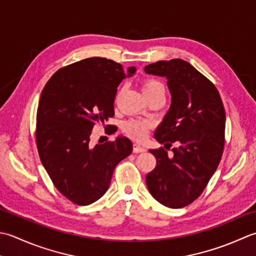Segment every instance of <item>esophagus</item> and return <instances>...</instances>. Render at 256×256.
Listing matches in <instances>:
<instances>
[{
	"mask_svg": "<svg viewBox=\"0 0 256 256\" xmlns=\"http://www.w3.org/2000/svg\"><path fill=\"white\" fill-rule=\"evenodd\" d=\"M146 148L142 147V146H140L139 144H134V152L138 154V152H144Z\"/></svg>",
	"mask_w": 256,
	"mask_h": 256,
	"instance_id": "34e87169",
	"label": "esophagus"
}]
</instances>
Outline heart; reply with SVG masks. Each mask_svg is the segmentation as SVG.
I'll use <instances>...</instances> for the list:
<instances>
[{"mask_svg": "<svg viewBox=\"0 0 256 256\" xmlns=\"http://www.w3.org/2000/svg\"><path fill=\"white\" fill-rule=\"evenodd\" d=\"M142 92L146 98L150 99L158 95H164L166 87L161 82L149 78L142 82ZM150 128L151 124L148 120H142V119H130L124 124V132L136 140L144 139Z\"/></svg>", "mask_w": 256, "mask_h": 256, "instance_id": "heart-1", "label": "heart"}]
</instances>
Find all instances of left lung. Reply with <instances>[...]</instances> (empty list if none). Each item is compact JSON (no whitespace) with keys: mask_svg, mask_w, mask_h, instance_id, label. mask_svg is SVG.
I'll return each instance as SVG.
<instances>
[{"mask_svg":"<svg viewBox=\"0 0 256 256\" xmlns=\"http://www.w3.org/2000/svg\"><path fill=\"white\" fill-rule=\"evenodd\" d=\"M144 72L168 80L171 106L154 138L166 148L177 144L171 155L164 148L149 150L157 164L146 182L161 204L180 208L200 196L220 164L226 112L214 84L184 60H160Z\"/></svg>","mask_w":256,"mask_h":256,"instance_id":"1","label":"left lung"}]
</instances>
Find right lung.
Returning <instances> with one entry per match:
<instances>
[{
	"mask_svg": "<svg viewBox=\"0 0 256 256\" xmlns=\"http://www.w3.org/2000/svg\"><path fill=\"white\" fill-rule=\"evenodd\" d=\"M134 72V67L126 72L119 62L90 57L57 70L42 92L35 132L40 158L56 189L75 204L100 199L116 166L132 154L126 137L95 147L90 137L96 124L114 117L117 87Z\"/></svg>",
	"mask_w": 256,
	"mask_h": 256,
	"instance_id": "1",
	"label": "right lung"
}]
</instances>
